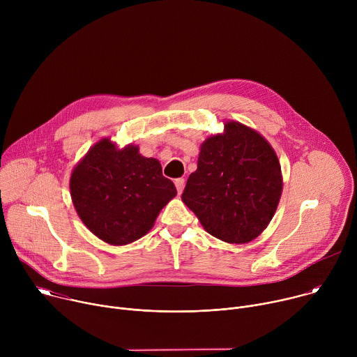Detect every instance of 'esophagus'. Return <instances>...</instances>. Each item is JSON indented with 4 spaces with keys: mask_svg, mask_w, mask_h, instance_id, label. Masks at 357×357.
<instances>
[{
    "mask_svg": "<svg viewBox=\"0 0 357 357\" xmlns=\"http://www.w3.org/2000/svg\"><path fill=\"white\" fill-rule=\"evenodd\" d=\"M175 186H176L178 193L181 195V193L183 192V188H185V179H183V178H178V179H175Z\"/></svg>",
    "mask_w": 357,
    "mask_h": 357,
    "instance_id": "34e87169",
    "label": "esophagus"
}]
</instances>
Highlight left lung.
I'll return each mask as SVG.
<instances>
[{
	"instance_id": "8db88e82",
	"label": "left lung",
	"mask_w": 357,
	"mask_h": 357,
	"mask_svg": "<svg viewBox=\"0 0 357 357\" xmlns=\"http://www.w3.org/2000/svg\"><path fill=\"white\" fill-rule=\"evenodd\" d=\"M282 192L281 165L268 141L237 121L200 145L182 200L216 238L244 244L271 222Z\"/></svg>"
}]
</instances>
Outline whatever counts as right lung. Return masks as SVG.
I'll list each match as a JSON object with an SVG mask.
<instances>
[{
  "label": "right lung",
  "mask_w": 357,
  "mask_h": 357,
  "mask_svg": "<svg viewBox=\"0 0 357 357\" xmlns=\"http://www.w3.org/2000/svg\"><path fill=\"white\" fill-rule=\"evenodd\" d=\"M69 186L84 226L113 245L145 236L176 196L158 160L142 157L132 144L120 149L110 138L100 139L87 151L73 168Z\"/></svg>",
  "instance_id": "1"
}]
</instances>
